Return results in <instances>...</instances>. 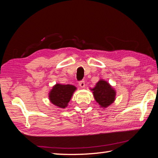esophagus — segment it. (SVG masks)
Instances as JSON below:
<instances>
[{
    "mask_svg": "<svg viewBox=\"0 0 158 158\" xmlns=\"http://www.w3.org/2000/svg\"><path fill=\"white\" fill-rule=\"evenodd\" d=\"M78 84H79V86L81 87V88H84V87L85 86V82L84 80H81V81H80Z\"/></svg>",
    "mask_w": 158,
    "mask_h": 158,
    "instance_id": "esophagus-1",
    "label": "esophagus"
}]
</instances>
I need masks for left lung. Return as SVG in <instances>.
I'll list each match as a JSON object with an SVG mask.
<instances>
[{
  "label": "left lung",
  "instance_id": "obj_1",
  "mask_svg": "<svg viewBox=\"0 0 158 158\" xmlns=\"http://www.w3.org/2000/svg\"><path fill=\"white\" fill-rule=\"evenodd\" d=\"M91 90L101 107H107L115 101L116 93L106 80H100Z\"/></svg>",
  "mask_w": 158,
  "mask_h": 158
}]
</instances>
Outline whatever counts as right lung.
I'll use <instances>...</instances> for the list:
<instances>
[{
    "label": "right lung",
    "mask_w": 158,
    "mask_h": 158,
    "mask_svg": "<svg viewBox=\"0 0 158 158\" xmlns=\"http://www.w3.org/2000/svg\"><path fill=\"white\" fill-rule=\"evenodd\" d=\"M76 87L71 85H60L57 84L49 93V99L55 106L60 108H65L71 99Z\"/></svg>",
    "instance_id": "right-lung-1"
}]
</instances>
